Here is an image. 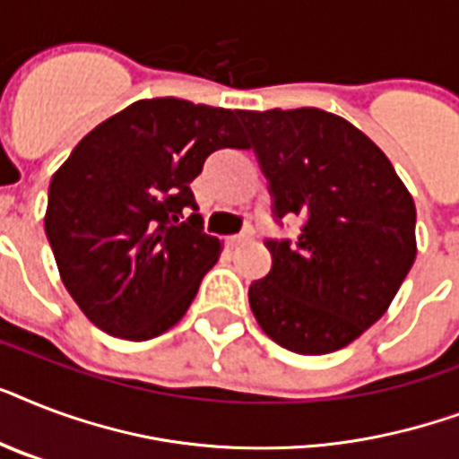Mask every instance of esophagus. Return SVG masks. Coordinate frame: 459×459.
<instances>
[{"instance_id": "34e87169", "label": "esophagus", "mask_w": 459, "mask_h": 459, "mask_svg": "<svg viewBox=\"0 0 459 459\" xmlns=\"http://www.w3.org/2000/svg\"><path fill=\"white\" fill-rule=\"evenodd\" d=\"M252 238V230H245V233H238V236H229L226 238V243L230 245V247H238V245L247 243Z\"/></svg>"}]
</instances>
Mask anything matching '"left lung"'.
<instances>
[{"mask_svg": "<svg viewBox=\"0 0 459 459\" xmlns=\"http://www.w3.org/2000/svg\"><path fill=\"white\" fill-rule=\"evenodd\" d=\"M276 216L298 243L266 240L272 272L250 286L255 319L298 355H328L377 324L417 257V209L393 164L331 111H240Z\"/></svg>", "mask_w": 459, "mask_h": 459, "instance_id": "left-lung-1", "label": "left lung"}]
</instances>
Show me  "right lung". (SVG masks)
Segmentation results:
<instances>
[{"label":"right lung","instance_id":"obj_1","mask_svg":"<svg viewBox=\"0 0 459 459\" xmlns=\"http://www.w3.org/2000/svg\"><path fill=\"white\" fill-rule=\"evenodd\" d=\"M245 150L236 111L138 100L92 128L56 169L45 212L64 286L97 328L150 341L176 326L221 255L190 190L209 154Z\"/></svg>","mask_w":459,"mask_h":459}]
</instances>
